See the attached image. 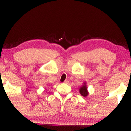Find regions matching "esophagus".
Returning a JSON list of instances; mask_svg holds the SVG:
<instances>
[{
	"mask_svg": "<svg viewBox=\"0 0 131 131\" xmlns=\"http://www.w3.org/2000/svg\"><path fill=\"white\" fill-rule=\"evenodd\" d=\"M69 81H68L67 80H64V83H69Z\"/></svg>",
	"mask_w": 131,
	"mask_h": 131,
	"instance_id": "esophagus-1",
	"label": "esophagus"
}]
</instances>
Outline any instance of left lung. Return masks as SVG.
I'll return each instance as SVG.
<instances>
[{"mask_svg":"<svg viewBox=\"0 0 131 131\" xmlns=\"http://www.w3.org/2000/svg\"><path fill=\"white\" fill-rule=\"evenodd\" d=\"M79 92L80 95L82 96H84V97H86L89 95V92L88 91V87H87V85H86V82H83V85L82 86H80L79 89Z\"/></svg>","mask_w":131,"mask_h":131,"instance_id":"left-lung-1","label":"left lung"}]
</instances>
